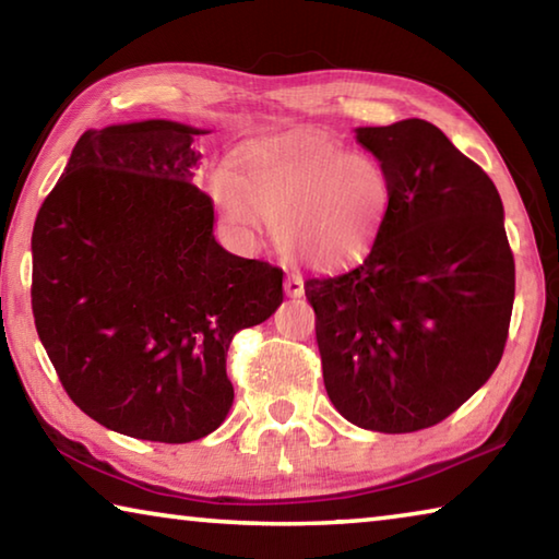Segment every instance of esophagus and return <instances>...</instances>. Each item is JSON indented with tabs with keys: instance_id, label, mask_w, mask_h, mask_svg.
<instances>
[{
	"instance_id": "1",
	"label": "esophagus",
	"mask_w": 559,
	"mask_h": 559,
	"mask_svg": "<svg viewBox=\"0 0 559 559\" xmlns=\"http://www.w3.org/2000/svg\"><path fill=\"white\" fill-rule=\"evenodd\" d=\"M283 288H286V296H290V298H300L302 293H306V286H302L300 273H288L286 283H283Z\"/></svg>"
}]
</instances>
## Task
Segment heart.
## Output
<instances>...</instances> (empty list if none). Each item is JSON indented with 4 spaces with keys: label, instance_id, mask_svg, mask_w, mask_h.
I'll return each instance as SVG.
<instances>
[{
    "label": "heart",
    "instance_id": "b5f03b06",
    "mask_svg": "<svg viewBox=\"0 0 559 559\" xmlns=\"http://www.w3.org/2000/svg\"><path fill=\"white\" fill-rule=\"evenodd\" d=\"M212 197L243 234L263 219L293 263L335 269L370 249L390 214L392 179L380 159L318 130H298L246 150L241 175L216 169Z\"/></svg>",
    "mask_w": 559,
    "mask_h": 559
}]
</instances>
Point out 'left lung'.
<instances>
[{
  "mask_svg": "<svg viewBox=\"0 0 559 559\" xmlns=\"http://www.w3.org/2000/svg\"><path fill=\"white\" fill-rule=\"evenodd\" d=\"M392 179L370 253L308 278L330 402L355 427L409 433L447 419L503 357L515 298L503 202L427 120L357 128Z\"/></svg>",
  "mask_w": 559,
  "mask_h": 559,
  "instance_id": "obj_1",
  "label": "left lung"
}]
</instances>
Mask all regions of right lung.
<instances>
[{
  "mask_svg": "<svg viewBox=\"0 0 559 559\" xmlns=\"http://www.w3.org/2000/svg\"><path fill=\"white\" fill-rule=\"evenodd\" d=\"M204 130H86L36 214L32 310L66 394L106 429L187 443L226 419L234 335L283 302V271L214 239L192 185Z\"/></svg>",
  "mask_w": 559,
  "mask_h": 559,
  "instance_id": "right-lung-1",
  "label": "right lung"
}]
</instances>
